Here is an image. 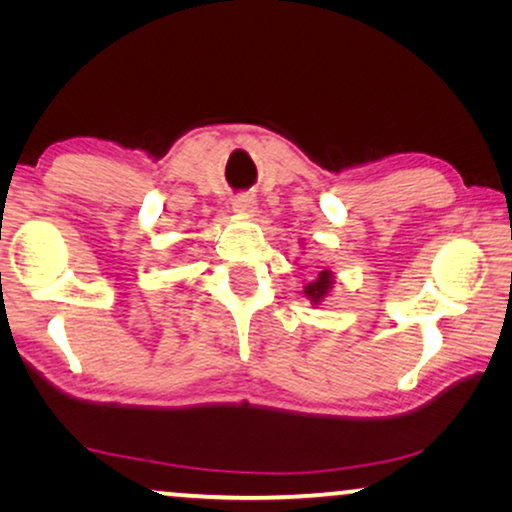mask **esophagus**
<instances>
[{
    "instance_id": "obj_1",
    "label": "esophagus",
    "mask_w": 512,
    "mask_h": 512,
    "mask_svg": "<svg viewBox=\"0 0 512 512\" xmlns=\"http://www.w3.org/2000/svg\"><path fill=\"white\" fill-rule=\"evenodd\" d=\"M233 209L237 214H247V216L254 214L256 212V198H254V195H249V193H240L233 200Z\"/></svg>"
}]
</instances>
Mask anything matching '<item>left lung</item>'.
I'll list each match as a JSON object with an SVG mask.
<instances>
[{
    "instance_id": "1",
    "label": "left lung",
    "mask_w": 512,
    "mask_h": 512,
    "mask_svg": "<svg viewBox=\"0 0 512 512\" xmlns=\"http://www.w3.org/2000/svg\"><path fill=\"white\" fill-rule=\"evenodd\" d=\"M331 284H333V279H331V272H321L317 282H312V284H307V286H305V296L310 298L314 305H317L319 300L326 296L328 289H331Z\"/></svg>"
}]
</instances>
